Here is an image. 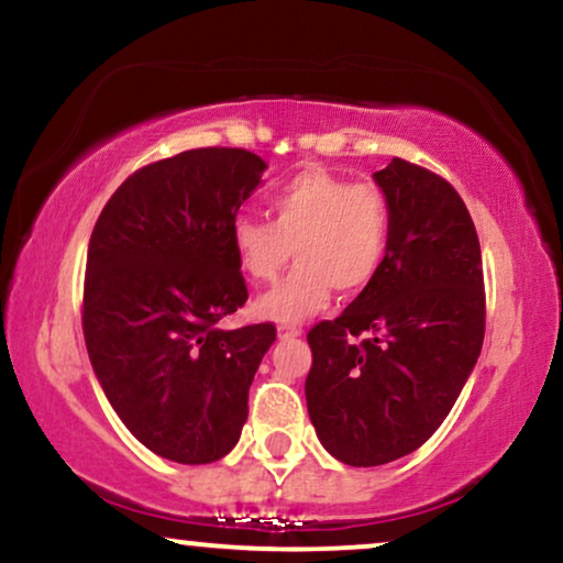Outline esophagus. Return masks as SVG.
<instances>
[{"instance_id": "1", "label": "esophagus", "mask_w": 563, "mask_h": 563, "mask_svg": "<svg viewBox=\"0 0 563 563\" xmlns=\"http://www.w3.org/2000/svg\"><path fill=\"white\" fill-rule=\"evenodd\" d=\"M298 334H301V327L298 324H288V322L277 324V338H298Z\"/></svg>"}]
</instances>
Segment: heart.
I'll list each match as a JSON object with an SVG mask.
<instances>
[{
  "instance_id": "heart-1",
  "label": "heart",
  "mask_w": 563,
  "mask_h": 563,
  "mask_svg": "<svg viewBox=\"0 0 563 563\" xmlns=\"http://www.w3.org/2000/svg\"><path fill=\"white\" fill-rule=\"evenodd\" d=\"M273 220L239 216L231 244L249 280L273 283L296 252L298 267L260 298L257 311L301 322L334 294H358L379 275L389 249L393 210L374 181H351L327 168H306L269 199Z\"/></svg>"
}]
</instances>
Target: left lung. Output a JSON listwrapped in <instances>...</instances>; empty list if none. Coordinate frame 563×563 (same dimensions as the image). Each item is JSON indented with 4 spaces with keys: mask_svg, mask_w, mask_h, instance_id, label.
<instances>
[{
    "mask_svg": "<svg viewBox=\"0 0 563 563\" xmlns=\"http://www.w3.org/2000/svg\"><path fill=\"white\" fill-rule=\"evenodd\" d=\"M374 179L393 210L379 275L306 334V405L324 450L353 467L416 452L450 416L486 334L481 241L457 189L393 158Z\"/></svg>",
    "mask_w": 563,
    "mask_h": 563,
    "instance_id": "obj_1",
    "label": "left lung"
}]
</instances>
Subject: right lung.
Segmentation results:
<instances>
[{
  "mask_svg": "<svg viewBox=\"0 0 563 563\" xmlns=\"http://www.w3.org/2000/svg\"><path fill=\"white\" fill-rule=\"evenodd\" d=\"M265 161L197 147L147 163L113 191L88 244L82 332L111 408L181 465L229 454L275 324L220 330L246 303L231 223Z\"/></svg>",
  "mask_w": 563,
  "mask_h": 563,
  "instance_id": "add662e5",
  "label": "right lung"
}]
</instances>
